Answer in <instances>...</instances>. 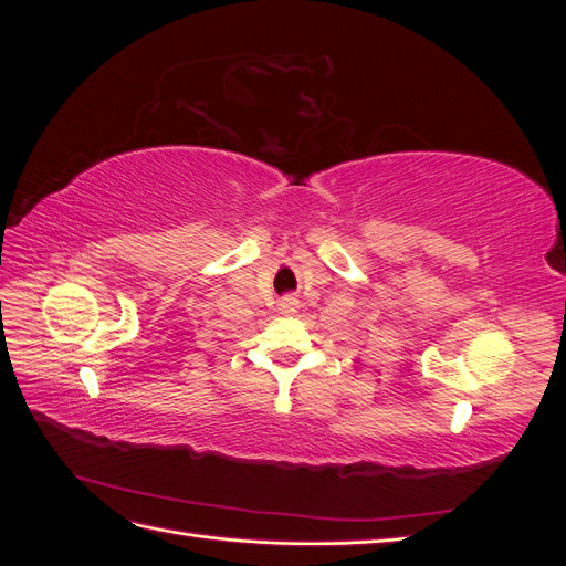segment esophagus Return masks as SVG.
I'll return each mask as SVG.
<instances>
[{"label":"esophagus","mask_w":566,"mask_h":566,"mask_svg":"<svg viewBox=\"0 0 566 566\" xmlns=\"http://www.w3.org/2000/svg\"><path fill=\"white\" fill-rule=\"evenodd\" d=\"M297 306H300V300L293 297V295H287V297L281 300V312H283V314H295Z\"/></svg>","instance_id":"1"}]
</instances>
